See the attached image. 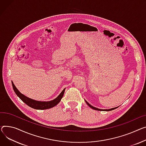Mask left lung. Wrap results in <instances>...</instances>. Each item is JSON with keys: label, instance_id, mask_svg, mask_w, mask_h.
I'll use <instances>...</instances> for the list:
<instances>
[{"label": "left lung", "instance_id": "left-lung-1", "mask_svg": "<svg viewBox=\"0 0 146 146\" xmlns=\"http://www.w3.org/2000/svg\"><path fill=\"white\" fill-rule=\"evenodd\" d=\"M85 102H86V103H87V104L88 105L90 108H91L92 109H94V110H98V111H111V110H114V109H115L116 108H117L118 107H116V108H112V109H98V108H94V107H93V106H92V105H90L88 102H87V101H86L85 100Z\"/></svg>", "mask_w": 146, "mask_h": 146}]
</instances>
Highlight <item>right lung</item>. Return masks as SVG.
Masks as SVG:
<instances>
[{
    "mask_svg": "<svg viewBox=\"0 0 146 146\" xmlns=\"http://www.w3.org/2000/svg\"><path fill=\"white\" fill-rule=\"evenodd\" d=\"M12 84L13 86V89L15 93L19 98H20L25 103H26L27 106L36 110H45V109H48L53 108V107L56 106L60 102L65 91V89H64L63 91L60 93V94L58 96L56 99H54L53 100H51L49 102H40V101L33 100L25 96L17 90V89L13 84V82H12Z\"/></svg>",
    "mask_w": 146,
    "mask_h": 146,
    "instance_id": "obj_1",
    "label": "right lung"
}]
</instances>
